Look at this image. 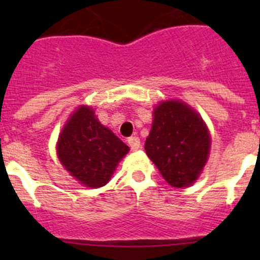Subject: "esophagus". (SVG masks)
Segmentation results:
<instances>
[{
  "label": "esophagus",
  "instance_id": "obj_1",
  "mask_svg": "<svg viewBox=\"0 0 260 260\" xmlns=\"http://www.w3.org/2000/svg\"><path fill=\"white\" fill-rule=\"evenodd\" d=\"M128 145H129L131 149H133V151H137L138 148L141 147V142H140V138L136 137V136H133V137H129L127 140Z\"/></svg>",
  "mask_w": 260,
  "mask_h": 260
}]
</instances>
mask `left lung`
Here are the masks:
<instances>
[{"label": "left lung", "mask_w": 260, "mask_h": 260, "mask_svg": "<svg viewBox=\"0 0 260 260\" xmlns=\"http://www.w3.org/2000/svg\"><path fill=\"white\" fill-rule=\"evenodd\" d=\"M145 148L159 174L174 187L191 185L205 166L210 138L203 119L181 102H162L154 109Z\"/></svg>", "instance_id": "1"}]
</instances>
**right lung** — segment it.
<instances>
[{
  "instance_id": "1",
  "label": "right lung",
  "mask_w": 260,
  "mask_h": 260,
  "mask_svg": "<svg viewBox=\"0 0 260 260\" xmlns=\"http://www.w3.org/2000/svg\"><path fill=\"white\" fill-rule=\"evenodd\" d=\"M128 149L99 123L88 107H80L72 115L57 142L60 162L72 176L89 187L106 185Z\"/></svg>"
}]
</instances>
